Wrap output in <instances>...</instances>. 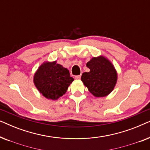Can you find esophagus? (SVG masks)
<instances>
[{"instance_id": "esophagus-1", "label": "esophagus", "mask_w": 150, "mask_h": 150, "mask_svg": "<svg viewBox=\"0 0 150 150\" xmlns=\"http://www.w3.org/2000/svg\"><path fill=\"white\" fill-rule=\"evenodd\" d=\"M81 75H78V76H75V79L76 80H79L80 79H81Z\"/></svg>"}]
</instances>
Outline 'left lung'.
<instances>
[{
	"label": "left lung",
	"mask_w": 150,
	"mask_h": 150,
	"mask_svg": "<svg viewBox=\"0 0 150 150\" xmlns=\"http://www.w3.org/2000/svg\"><path fill=\"white\" fill-rule=\"evenodd\" d=\"M89 72L82 74L88 90L96 97H105L111 93L117 81V74L112 63L103 56L93 57L87 63Z\"/></svg>",
	"instance_id": "1"
}]
</instances>
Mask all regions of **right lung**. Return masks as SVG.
I'll list each match as a JSON object with an SVG mask.
<instances>
[{
  "mask_svg": "<svg viewBox=\"0 0 150 150\" xmlns=\"http://www.w3.org/2000/svg\"><path fill=\"white\" fill-rule=\"evenodd\" d=\"M74 81L67 68L53 62H44L35 73L33 82L38 91L47 99L57 100L65 93Z\"/></svg>",
  "mask_w": 150,
  "mask_h": 150,
  "instance_id": "right-lung-1",
  "label": "right lung"
}]
</instances>
